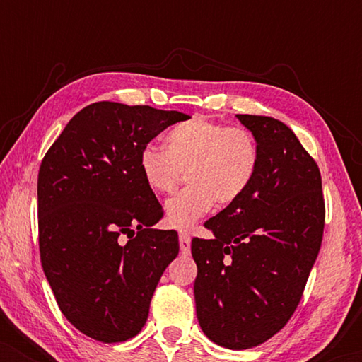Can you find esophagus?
Segmentation results:
<instances>
[{"label":"esophagus","mask_w":362,"mask_h":362,"mask_svg":"<svg viewBox=\"0 0 362 362\" xmlns=\"http://www.w3.org/2000/svg\"><path fill=\"white\" fill-rule=\"evenodd\" d=\"M180 250L182 255H189L191 252V237L187 234H180Z\"/></svg>","instance_id":"1"}]
</instances>
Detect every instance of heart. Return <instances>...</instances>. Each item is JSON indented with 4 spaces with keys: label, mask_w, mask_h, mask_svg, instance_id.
<instances>
[{
    "label": "heart",
    "mask_w": 362,
    "mask_h": 362,
    "mask_svg": "<svg viewBox=\"0 0 362 362\" xmlns=\"http://www.w3.org/2000/svg\"><path fill=\"white\" fill-rule=\"evenodd\" d=\"M165 146L146 145L138 156V168L146 186L158 194L171 192L181 173H186L189 186L165 206V224L176 230L191 229L214 202L229 206L239 201L259 171L260 151L254 135L204 117L173 127Z\"/></svg>",
    "instance_id": "b5f03b06"
}]
</instances>
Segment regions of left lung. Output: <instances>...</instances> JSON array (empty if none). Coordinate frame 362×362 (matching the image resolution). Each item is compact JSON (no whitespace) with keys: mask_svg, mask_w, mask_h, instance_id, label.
I'll return each mask as SVG.
<instances>
[{"mask_svg":"<svg viewBox=\"0 0 362 362\" xmlns=\"http://www.w3.org/2000/svg\"><path fill=\"white\" fill-rule=\"evenodd\" d=\"M260 151L239 201L211 217L212 239L191 242L196 313L216 344L249 349L288 323L318 257L325 199L316 161L285 123L237 115Z\"/></svg>","mask_w":362,"mask_h":362,"instance_id":"obj_1","label":"left lung"}]
</instances>
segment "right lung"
Returning <instances> with one entry per match:
<instances>
[{
	"label": "right lung",
	"instance_id": "add662e5",
	"mask_svg": "<svg viewBox=\"0 0 362 362\" xmlns=\"http://www.w3.org/2000/svg\"><path fill=\"white\" fill-rule=\"evenodd\" d=\"M189 118L150 105L95 102L49 148L37 176L39 252L64 316L88 338L140 333L163 272L180 252L175 230L153 229L163 207L138 168L153 138Z\"/></svg>",
	"mask_w": 362,
	"mask_h": 362
}]
</instances>
